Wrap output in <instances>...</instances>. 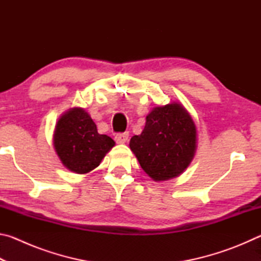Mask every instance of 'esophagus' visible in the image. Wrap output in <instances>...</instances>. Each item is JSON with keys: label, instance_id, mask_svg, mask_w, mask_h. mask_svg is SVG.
<instances>
[{"label": "esophagus", "instance_id": "34e87169", "mask_svg": "<svg viewBox=\"0 0 261 261\" xmlns=\"http://www.w3.org/2000/svg\"><path fill=\"white\" fill-rule=\"evenodd\" d=\"M129 139V132H123V134H117L115 136V140L117 144H124Z\"/></svg>", "mask_w": 261, "mask_h": 261}]
</instances>
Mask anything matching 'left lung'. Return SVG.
Here are the masks:
<instances>
[{"instance_id":"8db88e82","label":"left lung","mask_w":261,"mask_h":261,"mask_svg":"<svg viewBox=\"0 0 261 261\" xmlns=\"http://www.w3.org/2000/svg\"><path fill=\"white\" fill-rule=\"evenodd\" d=\"M130 148L154 180L177 177L196 153V124L178 102L155 107L146 116L143 132L131 138Z\"/></svg>"}]
</instances>
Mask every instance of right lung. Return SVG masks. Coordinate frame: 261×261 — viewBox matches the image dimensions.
Listing matches in <instances>:
<instances>
[{
    "label": "right lung",
    "instance_id": "right-lung-1",
    "mask_svg": "<svg viewBox=\"0 0 261 261\" xmlns=\"http://www.w3.org/2000/svg\"><path fill=\"white\" fill-rule=\"evenodd\" d=\"M53 141L64 167L77 174L93 170L115 146L110 137L99 134L90 115L77 107L69 109L59 118Z\"/></svg>",
    "mask_w": 261,
    "mask_h": 261
}]
</instances>
